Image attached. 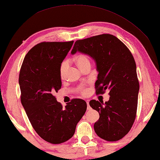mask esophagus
<instances>
[{"instance_id": "1", "label": "esophagus", "mask_w": 160, "mask_h": 160, "mask_svg": "<svg viewBox=\"0 0 160 160\" xmlns=\"http://www.w3.org/2000/svg\"><path fill=\"white\" fill-rule=\"evenodd\" d=\"M87 103V106H88V110H90V109H91V107H90V105H89V102H86Z\"/></svg>"}]
</instances>
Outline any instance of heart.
<instances>
[{
	"instance_id": "heart-1",
	"label": "heart",
	"mask_w": 160,
	"mask_h": 160,
	"mask_svg": "<svg viewBox=\"0 0 160 160\" xmlns=\"http://www.w3.org/2000/svg\"><path fill=\"white\" fill-rule=\"evenodd\" d=\"M74 60H75L76 65L79 67L81 70L87 67H91V60H90V58L88 57V56L83 54V53L76 56ZM67 69H68V64H67V62H63L62 64H61L59 69V75L62 79H63L64 78L65 75H66ZM80 90L81 93L82 95H85L87 93V90L84 87H81Z\"/></svg>"
}]
</instances>
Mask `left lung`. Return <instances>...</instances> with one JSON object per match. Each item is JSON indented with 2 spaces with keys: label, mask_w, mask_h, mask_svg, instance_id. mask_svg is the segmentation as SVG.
<instances>
[{
  "label": "left lung",
  "mask_w": 160,
  "mask_h": 160,
  "mask_svg": "<svg viewBox=\"0 0 160 160\" xmlns=\"http://www.w3.org/2000/svg\"><path fill=\"white\" fill-rule=\"evenodd\" d=\"M78 51L95 61L96 94L109 90V100L105 103L89 102L100 116L93 126L96 133L108 141L120 140L131 129L136 116L139 82L134 58L120 40L110 34L77 40L71 53Z\"/></svg>",
  "instance_id": "1"
}]
</instances>
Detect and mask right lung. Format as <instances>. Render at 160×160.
Here are the masks:
<instances>
[{
	"label": "right lung",
	"instance_id": "obj_1",
	"mask_svg": "<svg viewBox=\"0 0 160 160\" xmlns=\"http://www.w3.org/2000/svg\"><path fill=\"white\" fill-rule=\"evenodd\" d=\"M74 41L42 42L27 53L19 83L21 102L36 132L47 142L64 143L73 136L87 103L74 98L63 107L53 93L62 87L61 64Z\"/></svg>",
	"mask_w": 160,
	"mask_h": 160
}]
</instances>
